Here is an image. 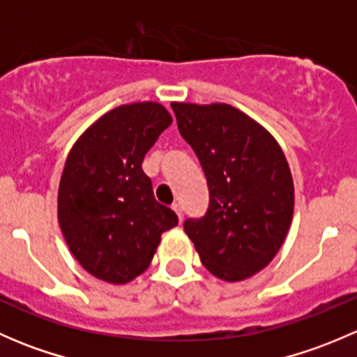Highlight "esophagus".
I'll return each mask as SVG.
<instances>
[{
    "label": "esophagus",
    "mask_w": 357,
    "mask_h": 357,
    "mask_svg": "<svg viewBox=\"0 0 357 357\" xmlns=\"http://www.w3.org/2000/svg\"><path fill=\"white\" fill-rule=\"evenodd\" d=\"M172 211L176 212V215H178V218H179V221H181V219H183V208L179 207L178 204H174V205H172Z\"/></svg>",
    "instance_id": "34e87169"
}]
</instances>
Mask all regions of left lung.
<instances>
[{
  "instance_id": "obj_1",
  "label": "left lung",
  "mask_w": 357,
  "mask_h": 357,
  "mask_svg": "<svg viewBox=\"0 0 357 357\" xmlns=\"http://www.w3.org/2000/svg\"><path fill=\"white\" fill-rule=\"evenodd\" d=\"M208 185L207 214L185 221L205 268L235 283L262 271L294 218V179L275 136L228 103L172 102Z\"/></svg>"
}]
</instances>
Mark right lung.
I'll use <instances>...</instances> for the list:
<instances>
[{"label":"right lung","mask_w":357,"mask_h":357,"mask_svg":"<svg viewBox=\"0 0 357 357\" xmlns=\"http://www.w3.org/2000/svg\"><path fill=\"white\" fill-rule=\"evenodd\" d=\"M172 117L157 102L115 107L68 152L59 222L72 255L95 278L124 285L146 271L178 215L155 200L142 164Z\"/></svg>","instance_id":"1"}]
</instances>
